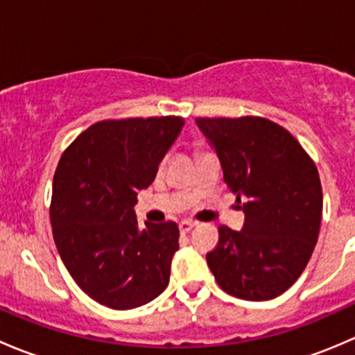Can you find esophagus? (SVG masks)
Instances as JSON below:
<instances>
[{
    "label": "esophagus",
    "mask_w": 355,
    "mask_h": 355,
    "mask_svg": "<svg viewBox=\"0 0 355 355\" xmlns=\"http://www.w3.org/2000/svg\"><path fill=\"white\" fill-rule=\"evenodd\" d=\"M194 225L196 223H192V221H180V223H178V228H180V232L182 234H189V232L192 230V228H194Z\"/></svg>",
    "instance_id": "esophagus-1"
}]
</instances>
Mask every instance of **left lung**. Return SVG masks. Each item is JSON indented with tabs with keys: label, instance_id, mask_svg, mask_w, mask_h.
<instances>
[{
	"label": "left lung",
	"instance_id": "8db88e82",
	"mask_svg": "<svg viewBox=\"0 0 355 355\" xmlns=\"http://www.w3.org/2000/svg\"><path fill=\"white\" fill-rule=\"evenodd\" d=\"M196 123L220 159L228 191L247 199L244 227H220L207 266L230 295L275 299L295 284L318 242L323 191L316 164L290 132L266 118Z\"/></svg>",
	"mask_w": 355,
	"mask_h": 355
}]
</instances>
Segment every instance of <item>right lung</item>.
Returning <instances> with one entry per match:
<instances>
[{
  "instance_id": "obj_1",
  "label": "right lung",
  "mask_w": 355,
  "mask_h": 355,
  "mask_svg": "<svg viewBox=\"0 0 355 355\" xmlns=\"http://www.w3.org/2000/svg\"><path fill=\"white\" fill-rule=\"evenodd\" d=\"M184 123L180 116L98 121L60 157L49 209L53 237L75 284L103 306H144L170 282L177 223L146 221L141 228L134 206Z\"/></svg>"
}]
</instances>
